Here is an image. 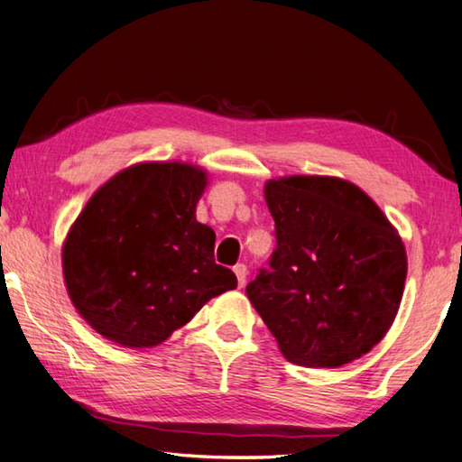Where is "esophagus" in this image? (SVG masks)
Wrapping results in <instances>:
<instances>
[{
	"instance_id": "1",
	"label": "esophagus",
	"mask_w": 462,
	"mask_h": 462,
	"mask_svg": "<svg viewBox=\"0 0 462 462\" xmlns=\"http://www.w3.org/2000/svg\"><path fill=\"white\" fill-rule=\"evenodd\" d=\"M234 274H236V278H238V286L244 288V284H246V274H248L246 266L236 264V266H234Z\"/></svg>"
}]
</instances>
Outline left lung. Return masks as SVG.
<instances>
[{
	"label": "left lung",
	"instance_id": "8db88e82",
	"mask_svg": "<svg viewBox=\"0 0 462 462\" xmlns=\"http://www.w3.org/2000/svg\"><path fill=\"white\" fill-rule=\"evenodd\" d=\"M276 250L246 286L294 365L337 368L383 340L399 310L406 252L358 186L327 176L270 180Z\"/></svg>",
	"mask_w": 462,
	"mask_h": 462
}]
</instances>
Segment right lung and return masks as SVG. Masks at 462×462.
<instances>
[{
  "label": "right lung",
  "instance_id": "obj_1",
  "mask_svg": "<svg viewBox=\"0 0 462 462\" xmlns=\"http://www.w3.org/2000/svg\"><path fill=\"white\" fill-rule=\"evenodd\" d=\"M206 171L178 162L122 170L89 198L63 244L68 294L116 345L156 346L238 280L216 264V234L196 220Z\"/></svg>",
  "mask_w": 462,
  "mask_h": 462
}]
</instances>
